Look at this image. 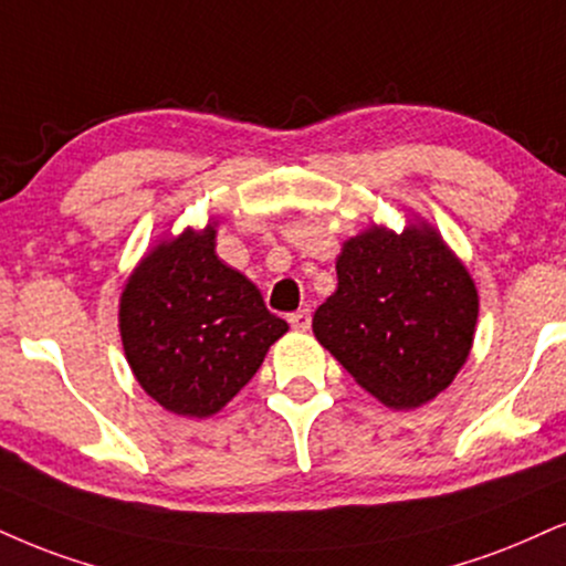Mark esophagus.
I'll use <instances>...</instances> for the list:
<instances>
[{"label":"esophagus","mask_w":566,"mask_h":566,"mask_svg":"<svg viewBox=\"0 0 566 566\" xmlns=\"http://www.w3.org/2000/svg\"><path fill=\"white\" fill-rule=\"evenodd\" d=\"M289 323L294 331H302V333L310 331V325H312L310 310H298V312H294V315H289Z\"/></svg>","instance_id":"1"}]
</instances>
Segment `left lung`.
Here are the masks:
<instances>
[{"mask_svg": "<svg viewBox=\"0 0 566 566\" xmlns=\"http://www.w3.org/2000/svg\"><path fill=\"white\" fill-rule=\"evenodd\" d=\"M338 289L312 319L315 338L390 409L451 386L470 357L478 289L430 226H373L344 243Z\"/></svg>", "mask_w": 566, "mask_h": 566, "instance_id": "obj_1", "label": "left lung"}]
</instances>
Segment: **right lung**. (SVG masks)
<instances>
[{
  "mask_svg": "<svg viewBox=\"0 0 566 566\" xmlns=\"http://www.w3.org/2000/svg\"><path fill=\"white\" fill-rule=\"evenodd\" d=\"M214 222L157 243L120 296V338L138 386L172 415L212 417L264 361L289 323L214 254Z\"/></svg>",
  "mask_w": 566,
  "mask_h": 566,
  "instance_id": "1",
  "label": "right lung"
}]
</instances>
